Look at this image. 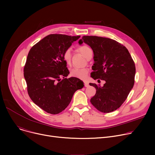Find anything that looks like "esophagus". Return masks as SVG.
<instances>
[{"mask_svg":"<svg viewBox=\"0 0 155 155\" xmlns=\"http://www.w3.org/2000/svg\"><path fill=\"white\" fill-rule=\"evenodd\" d=\"M84 84H85V87H88L89 86V84H88V81L85 80V81H84Z\"/></svg>","mask_w":155,"mask_h":155,"instance_id":"esophagus-1","label":"esophagus"}]
</instances>
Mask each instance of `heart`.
<instances>
[{
    "instance_id": "obj_1",
    "label": "heart",
    "mask_w": 155,
    "mask_h": 155,
    "mask_svg": "<svg viewBox=\"0 0 155 155\" xmlns=\"http://www.w3.org/2000/svg\"><path fill=\"white\" fill-rule=\"evenodd\" d=\"M78 50L85 57V58H87L89 54L92 53L91 48L87 45H82L80 46L78 48ZM71 56H72L71 49V48L67 49L63 54V59L67 64H71ZM88 72V69L87 68H73L70 70V76L73 77L80 78V79H85L87 77Z\"/></svg>"
}]
</instances>
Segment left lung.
I'll return each instance as SVG.
<instances>
[{
	"label": "left lung",
	"mask_w": 155,
	"mask_h": 155,
	"mask_svg": "<svg viewBox=\"0 0 155 155\" xmlns=\"http://www.w3.org/2000/svg\"><path fill=\"white\" fill-rule=\"evenodd\" d=\"M83 42L92 49L94 54L91 77L105 81L103 87L90 84L96 88L91 102L102 112L114 111L124 103L134 86V62L127 49L115 40L84 36L78 43Z\"/></svg>",
	"instance_id": "obj_1"
}]
</instances>
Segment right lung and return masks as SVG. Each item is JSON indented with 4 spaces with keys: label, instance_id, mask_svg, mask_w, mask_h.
Listing matches in <instances>:
<instances>
[{
    "label": "right lung",
    "instance_id": "right-lung-1",
    "mask_svg": "<svg viewBox=\"0 0 155 155\" xmlns=\"http://www.w3.org/2000/svg\"><path fill=\"white\" fill-rule=\"evenodd\" d=\"M80 36L50 35L30 50L24 77L33 102L48 113L57 114L67 108L83 82L70 73L63 59L64 51Z\"/></svg>",
    "mask_w": 155,
    "mask_h": 155
}]
</instances>
